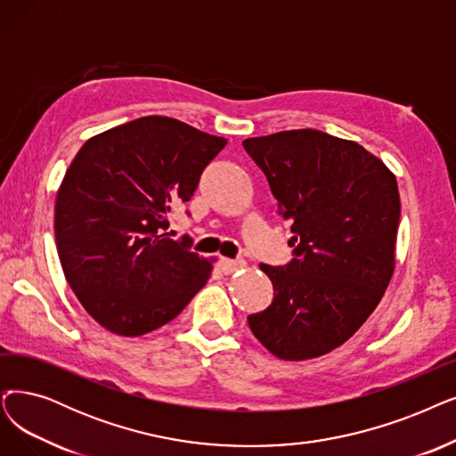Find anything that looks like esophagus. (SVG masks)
<instances>
[{
    "mask_svg": "<svg viewBox=\"0 0 456 456\" xmlns=\"http://www.w3.org/2000/svg\"><path fill=\"white\" fill-rule=\"evenodd\" d=\"M242 266H244V261H232V259H225V256H222V259L217 261V268H220L224 273H232Z\"/></svg>",
    "mask_w": 456,
    "mask_h": 456,
    "instance_id": "esophagus-1",
    "label": "esophagus"
}]
</instances>
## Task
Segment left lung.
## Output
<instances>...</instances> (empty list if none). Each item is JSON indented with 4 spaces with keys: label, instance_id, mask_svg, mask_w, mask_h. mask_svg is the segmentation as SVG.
Masks as SVG:
<instances>
[{
    "label": "left lung",
    "instance_id": "1",
    "mask_svg": "<svg viewBox=\"0 0 456 456\" xmlns=\"http://www.w3.org/2000/svg\"><path fill=\"white\" fill-rule=\"evenodd\" d=\"M290 220L292 259L261 265L273 300L248 316L256 339L289 362L341 346L376 309L395 268L401 200L395 175L355 142L287 130L242 142Z\"/></svg>",
    "mask_w": 456,
    "mask_h": 456
}]
</instances>
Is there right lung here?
I'll list each match as a JSON object with an SVG mask.
<instances>
[{
  "instance_id": "add662e5",
  "label": "right lung",
  "mask_w": 456,
  "mask_h": 456,
  "mask_svg": "<svg viewBox=\"0 0 456 456\" xmlns=\"http://www.w3.org/2000/svg\"><path fill=\"white\" fill-rule=\"evenodd\" d=\"M227 140L151 115L91 137L55 200V244L70 289L108 331L135 338L173 321L208 281L191 240L169 239Z\"/></svg>"
}]
</instances>
